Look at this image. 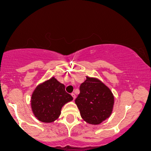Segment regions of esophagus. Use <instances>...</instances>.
Wrapping results in <instances>:
<instances>
[{
  "instance_id": "1",
  "label": "esophagus",
  "mask_w": 151,
  "mask_h": 151,
  "mask_svg": "<svg viewBox=\"0 0 151 151\" xmlns=\"http://www.w3.org/2000/svg\"><path fill=\"white\" fill-rule=\"evenodd\" d=\"M71 96L73 97V99H75V98H76V96H75V94L74 93H71Z\"/></svg>"
}]
</instances>
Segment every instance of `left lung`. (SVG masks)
<instances>
[{"label": "left lung", "instance_id": "1", "mask_svg": "<svg viewBox=\"0 0 151 151\" xmlns=\"http://www.w3.org/2000/svg\"><path fill=\"white\" fill-rule=\"evenodd\" d=\"M75 103L82 118L90 124L97 125L111 115L114 97L110 90L101 81L87 77L80 85V94Z\"/></svg>", "mask_w": 151, "mask_h": 151}]
</instances>
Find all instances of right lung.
Returning <instances> with one entry per match:
<instances>
[{
    "mask_svg": "<svg viewBox=\"0 0 151 151\" xmlns=\"http://www.w3.org/2000/svg\"><path fill=\"white\" fill-rule=\"evenodd\" d=\"M72 99L65 85L52 77L36 88L31 98L32 110L38 120L51 123L60 115L62 106Z\"/></svg>",
    "mask_w": 151,
    "mask_h": 151,
    "instance_id": "add662e5",
    "label": "right lung"
}]
</instances>
